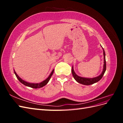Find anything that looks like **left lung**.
I'll return each instance as SVG.
<instances>
[{
  "label": "left lung",
  "mask_w": 123,
  "mask_h": 123,
  "mask_svg": "<svg viewBox=\"0 0 123 123\" xmlns=\"http://www.w3.org/2000/svg\"><path fill=\"white\" fill-rule=\"evenodd\" d=\"M103 54H104V67H103V71L102 73H101L100 75L98 76H97L96 77L92 78V79H88V78H84L82 77H80L76 75V73H75L73 69V68L72 67V73L73 76V77L78 83H79L81 84H83L84 85H90L92 84H93L96 82H98L99 80L102 79L103 77L104 73H105L106 70V58H105V51L103 49Z\"/></svg>",
  "instance_id": "1"
}]
</instances>
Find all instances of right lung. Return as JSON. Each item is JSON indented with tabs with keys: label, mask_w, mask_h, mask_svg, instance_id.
Segmentation results:
<instances>
[{
	"label": "right lung",
	"mask_w": 123,
	"mask_h": 123,
	"mask_svg": "<svg viewBox=\"0 0 123 123\" xmlns=\"http://www.w3.org/2000/svg\"><path fill=\"white\" fill-rule=\"evenodd\" d=\"M54 72V69L52 70V71L51 73V74H50V75L49 76L47 79L46 80H43L42 82H41L40 83H37V84H33V83H29L27 82V81H25L24 80H22L21 79H20V77H19L18 76V75L17 74V73L15 72L14 71V73L15 74V75L16 76V77L17 78V79L19 80V81L21 83H22L23 84H24V85L26 86H28L29 87H31L32 88H35V89H37V88H42L44 86H45L46 85H47V84L49 82V80L51 79V77L52 75V74Z\"/></svg>",
	"instance_id": "1"
}]
</instances>
